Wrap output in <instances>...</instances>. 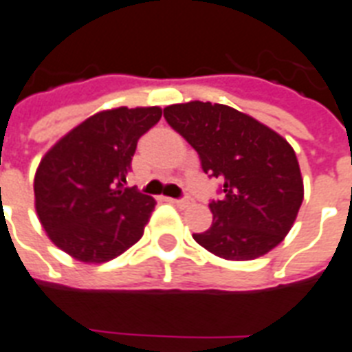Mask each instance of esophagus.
Masks as SVG:
<instances>
[{"instance_id":"1","label":"esophagus","mask_w":352,"mask_h":352,"mask_svg":"<svg viewBox=\"0 0 352 352\" xmlns=\"http://www.w3.org/2000/svg\"><path fill=\"white\" fill-rule=\"evenodd\" d=\"M174 205H178V207H182V209H185V207H189L190 199L189 198H178V199H173Z\"/></svg>"}]
</instances>
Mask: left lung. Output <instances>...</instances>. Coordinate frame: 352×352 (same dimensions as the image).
Wrapping results in <instances>:
<instances>
[{
    "mask_svg": "<svg viewBox=\"0 0 352 352\" xmlns=\"http://www.w3.org/2000/svg\"><path fill=\"white\" fill-rule=\"evenodd\" d=\"M174 131L198 153L209 178L221 182L209 204L212 225L192 234L225 260H254L285 238L303 201L296 154L280 134L220 103L190 101L163 109Z\"/></svg>",
    "mask_w": 352,
    "mask_h": 352,
    "instance_id": "1",
    "label": "left lung"
}]
</instances>
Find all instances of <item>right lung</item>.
I'll return each instance as SVG.
<instances>
[{"label": "right lung", "mask_w": 352, "mask_h": 352, "mask_svg": "<svg viewBox=\"0 0 352 352\" xmlns=\"http://www.w3.org/2000/svg\"><path fill=\"white\" fill-rule=\"evenodd\" d=\"M160 118V107L98 112L45 154L34 178L36 212L61 251L103 263L142 238L156 201L125 185L138 140Z\"/></svg>", "instance_id": "obj_1"}]
</instances>
